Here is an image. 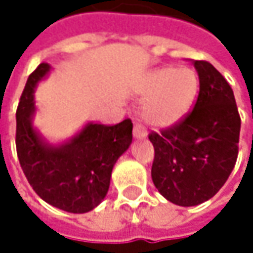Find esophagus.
<instances>
[{
    "instance_id": "obj_1",
    "label": "esophagus",
    "mask_w": 253,
    "mask_h": 253,
    "mask_svg": "<svg viewBox=\"0 0 253 253\" xmlns=\"http://www.w3.org/2000/svg\"><path fill=\"white\" fill-rule=\"evenodd\" d=\"M133 136H134L136 139H146V136H148L146 128L142 126V125L136 123L134 127H133Z\"/></svg>"
}]
</instances>
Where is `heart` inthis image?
<instances>
[{
	"mask_svg": "<svg viewBox=\"0 0 253 253\" xmlns=\"http://www.w3.org/2000/svg\"><path fill=\"white\" fill-rule=\"evenodd\" d=\"M198 90V75L190 67H158L148 72L137 87V95L145 99V122L157 128L176 126L190 113Z\"/></svg>",
	"mask_w": 253,
	"mask_h": 253,
	"instance_id": "heart-1",
	"label": "heart"
}]
</instances>
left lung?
<instances>
[{
	"label": "left lung",
	"instance_id": "1",
	"mask_svg": "<svg viewBox=\"0 0 253 253\" xmlns=\"http://www.w3.org/2000/svg\"><path fill=\"white\" fill-rule=\"evenodd\" d=\"M199 95L178 125L151 133L155 157L151 170L158 192L178 207L211 199L227 181L237 160L240 116L233 89L208 61H193Z\"/></svg>",
	"mask_w": 253,
	"mask_h": 253
}]
</instances>
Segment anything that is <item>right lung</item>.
Segmentation results:
<instances>
[{
	"label": "right lung",
	"instance_id": "1",
	"mask_svg": "<svg viewBox=\"0 0 253 253\" xmlns=\"http://www.w3.org/2000/svg\"><path fill=\"white\" fill-rule=\"evenodd\" d=\"M49 72L51 66L42 63L26 82L16 113L17 155L27 181L46 204L84 214L107 196L114 164L131 143L133 123L128 119L116 126L89 122L61 143L48 142L33 126V93Z\"/></svg>",
	"mask_w": 253,
	"mask_h": 253
}]
</instances>
